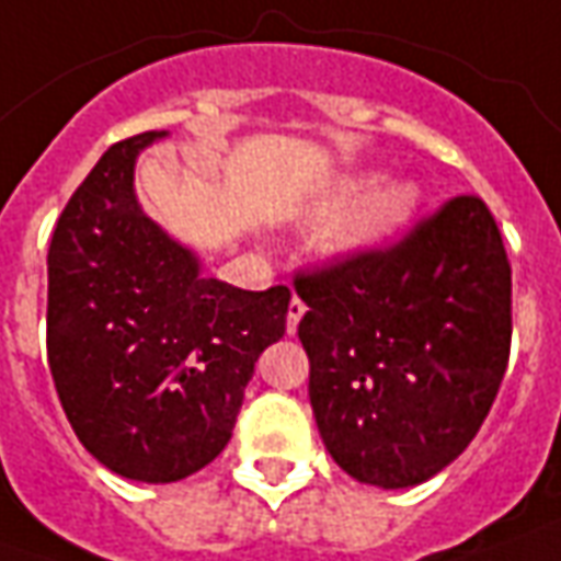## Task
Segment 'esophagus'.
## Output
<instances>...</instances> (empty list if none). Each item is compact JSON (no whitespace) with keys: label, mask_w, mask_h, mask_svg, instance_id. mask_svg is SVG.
Wrapping results in <instances>:
<instances>
[{"label":"esophagus","mask_w":561,"mask_h":561,"mask_svg":"<svg viewBox=\"0 0 561 561\" xmlns=\"http://www.w3.org/2000/svg\"><path fill=\"white\" fill-rule=\"evenodd\" d=\"M304 312H307V307H304V300L300 297H294L291 304H288V334H297V324H300V319H304Z\"/></svg>","instance_id":"esophagus-1"}]
</instances>
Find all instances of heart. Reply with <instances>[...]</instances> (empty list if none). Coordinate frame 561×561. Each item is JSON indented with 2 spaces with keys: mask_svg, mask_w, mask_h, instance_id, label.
Returning a JSON list of instances; mask_svg holds the SVG:
<instances>
[{
  "mask_svg": "<svg viewBox=\"0 0 561 561\" xmlns=\"http://www.w3.org/2000/svg\"><path fill=\"white\" fill-rule=\"evenodd\" d=\"M419 199L422 191L416 182L407 179H389L374 185V175H340L312 203L309 213L312 218H331L343 213L348 203H355L328 237V252L334 257H358L394 237L416 213Z\"/></svg>",
  "mask_w": 561,
  "mask_h": 561,
  "instance_id": "obj_1",
  "label": "heart"
}]
</instances>
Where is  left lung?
<instances>
[{
    "label": "left lung",
    "mask_w": 561,
    "mask_h": 561,
    "mask_svg": "<svg viewBox=\"0 0 561 561\" xmlns=\"http://www.w3.org/2000/svg\"><path fill=\"white\" fill-rule=\"evenodd\" d=\"M309 403L336 465L407 489L453 465L511 355V264L480 197H456L386 252L297 276Z\"/></svg>",
    "instance_id": "left-lung-1"
}]
</instances>
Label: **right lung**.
<instances>
[{
	"label": "right lung",
	"instance_id": "right-lung-1",
	"mask_svg": "<svg viewBox=\"0 0 561 561\" xmlns=\"http://www.w3.org/2000/svg\"><path fill=\"white\" fill-rule=\"evenodd\" d=\"M167 136L112 145L48 249V364L66 419L100 465L139 483L185 480L225 449L291 304L285 285L203 276L199 254L145 215L136 160Z\"/></svg>",
	"mask_w": 561,
	"mask_h": 561
}]
</instances>
